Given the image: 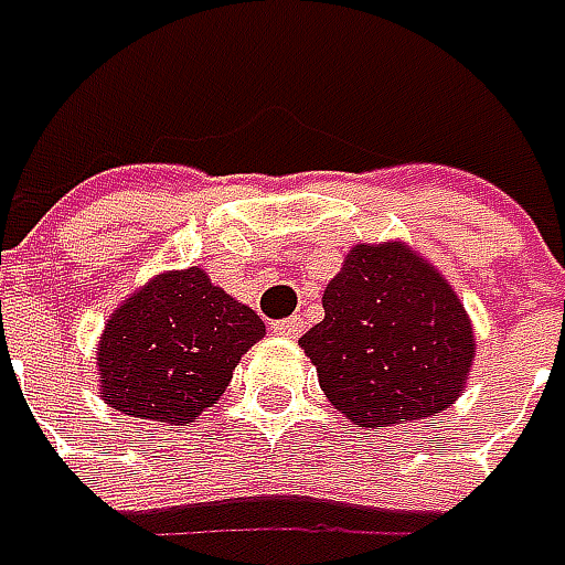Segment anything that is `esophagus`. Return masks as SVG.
I'll use <instances>...</instances> for the list:
<instances>
[{
    "mask_svg": "<svg viewBox=\"0 0 565 565\" xmlns=\"http://www.w3.org/2000/svg\"><path fill=\"white\" fill-rule=\"evenodd\" d=\"M271 330L284 339H296L299 333H302V318H284V321H275Z\"/></svg>",
    "mask_w": 565,
    "mask_h": 565,
    "instance_id": "34e87169",
    "label": "esophagus"
}]
</instances>
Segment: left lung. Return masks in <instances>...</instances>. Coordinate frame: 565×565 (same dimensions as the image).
<instances>
[{
    "label": "left lung",
    "mask_w": 565,
    "mask_h": 565,
    "mask_svg": "<svg viewBox=\"0 0 565 565\" xmlns=\"http://www.w3.org/2000/svg\"><path fill=\"white\" fill-rule=\"evenodd\" d=\"M299 345L354 428L447 409L475 366V323L440 269L406 242L354 244Z\"/></svg>",
    "instance_id": "obj_1"
}]
</instances>
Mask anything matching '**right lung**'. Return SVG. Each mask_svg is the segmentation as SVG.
<instances>
[{
	"instance_id": "1",
	"label": "right lung",
	"mask_w": 565,
	"mask_h": 565,
	"mask_svg": "<svg viewBox=\"0 0 565 565\" xmlns=\"http://www.w3.org/2000/svg\"><path fill=\"white\" fill-rule=\"evenodd\" d=\"M266 323L199 266L121 299L97 342V394L125 416L189 425L214 406Z\"/></svg>"
}]
</instances>
